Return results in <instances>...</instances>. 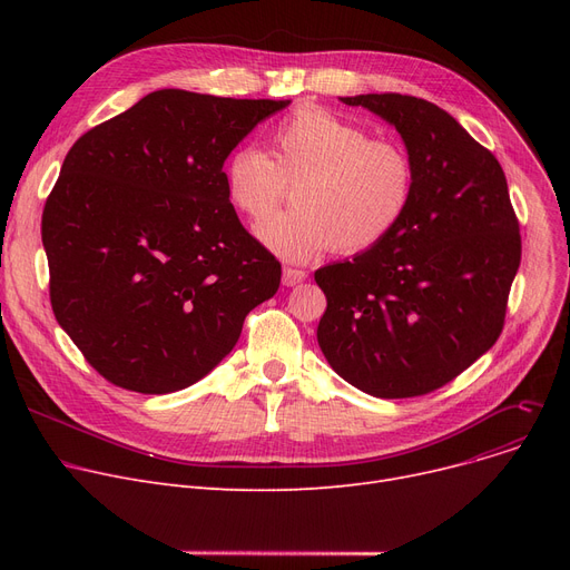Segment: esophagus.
Listing matches in <instances>:
<instances>
[{"label": "esophagus", "mask_w": 570, "mask_h": 570, "mask_svg": "<svg viewBox=\"0 0 570 570\" xmlns=\"http://www.w3.org/2000/svg\"><path fill=\"white\" fill-rule=\"evenodd\" d=\"M307 279V273L301 267H284V275H282V282L284 286H295Z\"/></svg>", "instance_id": "obj_1"}]
</instances>
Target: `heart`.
I'll use <instances>...</instances> for the list:
<instances>
[{"instance_id":"1","label":"heart","mask_w":570,"mask_h":570,"mask_svg":"<svg viewBox=\"0 0 570 570\" xmlns=\"http://www.w3.org/2000/svg\"><path fill=\"white\" fill-rule=\"evenodd\" d=\"M230 205L252 222L277 209L293 185L295 205L258 228L288 261L325 249L361 254L391 235L415 194V161L404 142L374 138L325 108H301L267 136V155L237 145L222 166Z\"/></svg>"}]
</instances>
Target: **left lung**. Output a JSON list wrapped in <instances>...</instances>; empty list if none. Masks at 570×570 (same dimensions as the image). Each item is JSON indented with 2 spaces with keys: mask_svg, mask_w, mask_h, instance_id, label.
<instances>
[{
  "mask_svg": "<svg viewBox=\"0 0 570 570\" xmlns=\"http://www.w3.org/2000/svg\"><path fill=\"white\" fill-rule=\"evenodd\" d=\"M393 125L415 161L404 222L376 247L318 267V346L357 391L428 395L494 346L522 239L497 157L439 106L406 95L342 97Z\"/></svg>",
  "mask_w": 570,
  "mask_h": 570,
  "instance_id": "obj_1",
  "label": "left lung"
}]
</instances>
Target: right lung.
<instances>
[{
    "mask_svg": "<svg viewBox=\"0 0 570 570\" xmlns=\"http://www.w3.org/2000/svg\"><path fill=\"white\" fill-rule=\"evenodd\" d=\"M288 104L157 89L69 149L41 219L50 305L106 381L183 391L277 293L282 265L239 224L222 166Z\"/></svg>",
    "mask_w": 570,
    "mask_h": 570,
    "instance_id": "right-lung-1",
    "label": "right lung"
}]
</instances>
